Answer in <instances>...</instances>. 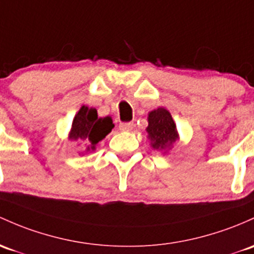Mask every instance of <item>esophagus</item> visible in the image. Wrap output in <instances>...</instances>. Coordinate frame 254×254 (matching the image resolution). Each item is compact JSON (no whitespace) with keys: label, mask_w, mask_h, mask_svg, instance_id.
I'll use <instances>...</instances> for the list:
<instances>
[{"label":"esophagus","mask_w":254,"mask_h":254,"mask_svg":"<svg viewBox=\"0 0 254 254\" xmlns=\"http://www.w3.org/2000/svg\"><path fill=\"white\" fill-rule=\"evenodd\" d=\"M133 127H134V124L133 122H121V124L119 125V128L121 130H132Z\"/></svg>","instance_id":"1"}]
</instances>
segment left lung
Returning <instances> with one entry per match:
<instances>
[{
  "label": "left lung",
  "mask_w": 254,
  "mask_h": 254,
  "mask_svg": "<svg viewBox=\"0 0 254 254\" xmlns=\"http://www.w3.org/2000/svg\"><path fill=\"white\" fill-rule=\"evenodd\" d=\"M149 126L146 132L151 140V146L156 150L170 148L177 140V128L171 114L166 109L159 108L151 111L148 117Z\"/></svg>",
  "instance_id": "1"
}]
</instances>
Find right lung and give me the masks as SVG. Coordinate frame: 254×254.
I'll list each match as a JSON object with an SVG mask.
<instances>
[{"instance_id": "add662e5", "label": "right lung", "mask_w": 254, "mask_h": 254, "mask_svg": "<svg viewBox=\"0 0 254 254\" xmlns=\"http://www.w3.org/2000/svg\"><path fill=\"white\" fill-rule=\"evenodd\" d=\"M113 128L114 124L110 117L99 119L94 108L82 106L72 121L70 139L84 141L88 145V150H93Z\"/></svg>"}]
</instances>
